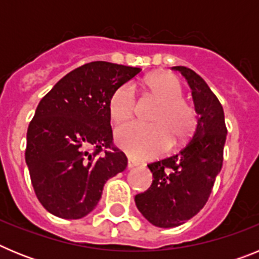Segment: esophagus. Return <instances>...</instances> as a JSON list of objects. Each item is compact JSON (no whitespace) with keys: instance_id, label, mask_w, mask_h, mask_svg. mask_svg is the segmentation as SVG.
Wrapping results in <instances>:
<instances>
[{"instance_id":"34e87169","label":"esophagus","mask_w":259,"mask_h":259,"mask_svg":"<svg viewBox=\"0 0 259 259\" xmlns=\"http://www.w3.org/2000/svg\"><path fill=\"white\" fill-rule=\"evenodd\" d=\"M128 168H134V167H136L137 166V163L136 162L134 161V159H131V158H128Z\"/></svg>"}]
</instances>
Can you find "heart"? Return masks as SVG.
I'll return each mask as SVG.
<instances>
[{
  "instance_id": "b5f03b06",
  "label": "heart",
  "mask_w": 259,
  "mask_h": 259,
  "mask_svg": "<svg viewBox=\"0 0 259 259\" xmlns=\"http://www.w3.org/2000/svg\"><path fill=\"white\" fill-rule=\"evenodd\" d=\"M146 87L149 95L159 101L149 116L152 124L127 123L115 132L118 145L136 159L162 154L170 148V139L175 140V145L188 140L198 122L196 109L183 100V85L175 75H150ZM136 105L135 87L131 83L123 84L109 100L110 119L115 124L125 122L134 115Z\"/></svg>"
}]
</instances>
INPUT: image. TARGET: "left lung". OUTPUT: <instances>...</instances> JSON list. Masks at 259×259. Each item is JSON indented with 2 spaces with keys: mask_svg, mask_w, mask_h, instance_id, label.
<instances>
[{
  "mask_svg": "<svg viewBox=\"0 0 259 259\" xmlns=\"http://www.w3.org/2000/svg\"><path fill=\"white\" fill-rule=\"evenodd\" d=\"M172 68L180 71L191 87L198 122L178 154L148 164L153 183L135 197L139 211L161 228L180 226L205 206L221 172L227 136L223 107L205 80L184 66Z\"/></svg>",
  "mask_w": 259,
  "mask_h": 259,
  "instance_id": "obj_1",
  "label": "left lung"
}]
</instances>
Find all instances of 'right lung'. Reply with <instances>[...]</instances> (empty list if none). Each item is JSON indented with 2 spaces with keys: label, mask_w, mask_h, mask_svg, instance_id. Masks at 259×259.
<instances>
[{
  "label": "right lung",
  "mask_w": 259,
  "mask_h": 259,
  "mask_svg": "<svg viewBox=\"0 0 259 259\" xmlns=\"http://www.w3.org/2000/svg\"><path fill=\"white\" fill-rule=\"evenodd\" d=\"M140 68L96 61L62 77L37 105L27 131L26 162L36 197L50 214L80 219L110 178L127 167L113 143L109 100Z\"/></svg>",
  "instance_id": "1"
}]
</instances>
